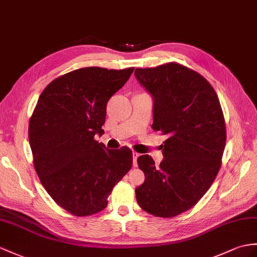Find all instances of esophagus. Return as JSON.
<instances>
[{
	"mask_svg": "<svg viewBox=\"0 0 257 257\" xmlns=\"http://www.w3.org/2000/svg\"><path fill=\"white\" fill-rule=\"evenodd\" d=\"M140 157V154L136 153V152H133V166L136 167L137 166V158Z\"/></svg>",
	"mask_w": 257,
	"mask_h": 257,
	"instance_id": "obj_1",
	"label": "esophagus"
}]
</instances>
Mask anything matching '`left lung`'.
<instances>
[{
	"label": "left lung",
	"mask_w": 257,
	"mask_h": 257,
	"mask_svg": "<svg viewBox=\"0 0 257 257\" xmlns=\"http://www.w3.org/2000/svg\"><path fill=\"white\" fill-rule=\"evenodd\" d=\"M134 74L154 99L153 130L167 136L159 167L149 155L137 158L145 181L136 199L149 214L174 217L203 197L220 169L227 137L221 105L208 81L181 64Z\"/></svg>",
	"instance_id": "obj_1"
}]
</instances>
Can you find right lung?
Returning a JSON list of instances; mask_svg holds the SVG:
<instances>
[{"instance_id":"1","label":"right lung","mask_w":257,"mask_h":257,"mask_svg":"<svg viewBox=\"0 0 257 257\" xmlns=\"http://www.w3.org/2000/svg\"><path fill=\"white\" fill-rule=\"evenodd\" d=\"M134 67H84L50 83L30 117L28 136L34 166L53 201L75 216L107 207L108 196L133 165L127 147L98 143L109 99L128 80Z\"/></svg>"}]
</instances>
